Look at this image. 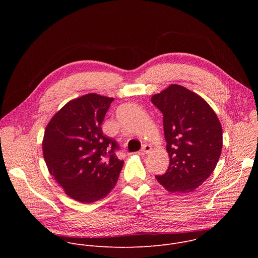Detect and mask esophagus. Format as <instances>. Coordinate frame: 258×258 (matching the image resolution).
<instances>
[{
    "label": "esophagus",
    "mask_w": 258,
    "mask_h": 258,
    "mask_svg": "<svg viewBox=\"0 0 258 258\" xmlns=\"http://www.w3.org/2000/svg\"><path fill=\"white\" fill-rule=\"evenodd\" d=\"M151 150H152V148H151V146H150V145H144V146L142 147L141 151H140V154H141V155L149 154V153L151 152Z\"/></svg>",
    "instance_id": "obj_1"
}]
</instances>
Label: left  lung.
Here are the masks:
<instances>
[{
	"mask_svg": "<svg viewBox=\"0 0 258 258\" xmlns=\"http://www.w3.org/2000/svg\"><path fill=\"white\" fill-rule=\"evenodd\" d=\"M163 114L169 166L156 179L168 192L189 193L213 172L223 148V127L213 109L179 85L151 98Z\"/></svg>",
	"mask_w": 258,
	"mask_h": 258,
	"instance_id": "obj_1",
	"label": "left lung"
}]
</instances>
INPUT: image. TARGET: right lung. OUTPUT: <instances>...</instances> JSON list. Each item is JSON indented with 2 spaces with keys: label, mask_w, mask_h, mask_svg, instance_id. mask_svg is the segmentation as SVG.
<instances>
[{
  "label": "right lung",
  "mask_w": 258,
  "mask_h": 258,
  "mask_svg": "<svg viewBox=\"0 0 258 258\" xmlns=\"http://www.w3.org/2000/svg\"><path fill=\"white\" fill-rule=\"evenodd\" d=\"M113 100L95 93L73 99L45 130L43 153L49 172L70 198L82 203L106 197L123 165L115 155L117 143L101 127Z\"/></svg>",
  "instance_id": "obj_1"
}]
</instances>
